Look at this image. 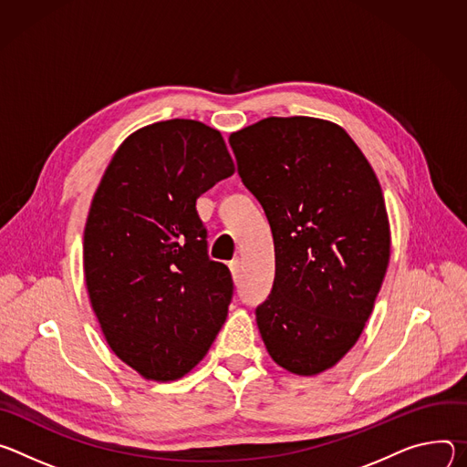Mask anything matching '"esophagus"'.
Masks as SVG:
<instances>
[{
	"label": "esophagus",
	"mask_w": 467,
	"mask_h": 467,
	"mask_svg": "<svg viewBox=\"0 0 467 467\" xmlns=\"http://www.w3.org/2000/svg\"><path fill=\"white\" fill-rule=\"evenodd\" d=\"M228 267H230V271H232V276L237 278L239 273H241V262H239V260H232Z\"/></svg>",
	"instance_id": "34e87169"
}]
</instances>
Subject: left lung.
Masks as SVG:
<instances>
[{
    "instance_id": "obj_1",
    "label": "left lung",
    "mask_w": 467,
    "mask_h": 467,
    "mask_svg": "<svg viewBox=\"0 0 467 467\" xmlns=\"http://www.w3.org/2000/svg\"><path fill=\"white\" fill-rule=\"evenodd\" d=\"M230 144L275 239V284L255 309L257 328L280 368L319 375L356 345L384 282L391 232L382 187L330 120L269 117Z\"/></svg>"
}]
</instances>
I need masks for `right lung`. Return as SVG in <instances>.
<instances>
[{
    "label": "right lung",
    "instance_id": "obj_1",
    "mask_svg": "<svg viewBox=\"0 0 467 467\" xmlns=\"http://www.w3.org/2000/svg\"><path fill=\"white\" fill-rule=\"evenodd\" d=\"M234 172L219 130L174 119L126 137L92 196L88 300L111 350L146 380L185 377L226 321L232 275L207 257L196 198Z\"/></svg>",
    "mask_w": 467,
    "mask_h": 467
}]
</instances>
